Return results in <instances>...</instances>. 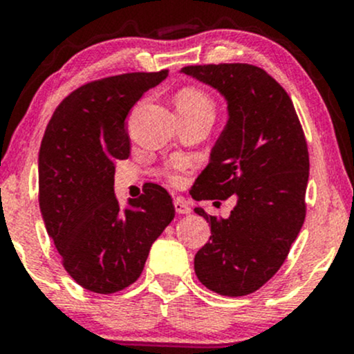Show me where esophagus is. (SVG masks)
<instances>
[{
    "label": "esophagus",
    "mask_w": 354,
    "mask_h": 354,
    "mask_svg": "<svg viewBox=\"0 0 354 354\" xmlns=\"http://www.w3.org/2000/svg\"><path fill=\"white\" fill-rule=\"evenodd\" d=\"M174 209H176L178 214H189L191 213L189 203L186 201L185 198H176V200H174Z\"/></svg>",
    "instance_id": "1"
}]
</instances>
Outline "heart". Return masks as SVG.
I'll use <instances>...</instances> for the list:
<instances>
[{
	"mask_svg": "<svg viewBox=\"0 0 354 354\" xmlns=\"http://www.w3.org/2000/svg\"><path fill=\"white\" fill-rule=\"evenodd\" d=\"M178 103H180V104H211V100L208 98V95H206V93L201 91V89L185 88L180 93V95H178L176 104ZM168 176H169V180H171V181H178L176 174L169 173Z\"/></svg>",
	"mask_w": 354,
	"mask_h": 354,
	"instance_id": "heart-1",
	"label": "heart"
}]
</instances>
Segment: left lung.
<instances>
[{"label":"left lung","instance_id":"1","mask_svg":"<svg viewBox=\"0 0 354 354\" xmlns=\"http://www.w3.org/2000/svg\"><path fill=\"white\" fill-rule=\"evenodd\" d=\"M181 73L216 89L228 104V123L191 196H236L228 218L194 208L211 225L194 273L218 295L254 293L281 268L306 216L310 156L303 128L288 93L261 68L196 64Z\"/></svg>","mask_w":354,"mask_h":354}]
</instances>
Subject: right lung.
<instances>
[{
  "label": "right lung",
  "instance_id": "obj_1",
  "mask_svg": "<svg viewBox=\"0 0 354 354\" xmlns=\"http://www.w3.org/2000/svg\"><path fill=\"white\" fill-rule=\"evenodd\" d=\"M168 70L126 73L83 84L53 113L38 158L39 209L64 270L80 286L111 295L140 278L149 248L174 218L168 191L145 194L121 209L115 161L129 156L126 116Z\"/></svg>",
  "mask_w": 354,
  "mask_h": 354
}]
</instances>
